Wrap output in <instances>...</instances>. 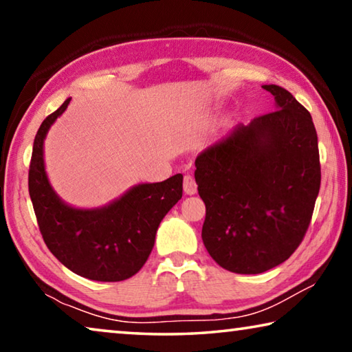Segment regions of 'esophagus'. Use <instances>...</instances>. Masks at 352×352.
Segmentation results:
<instances>
[{"label":"esophagus","instance_id":"obj_1","mask_svg":"<svg viewBox=\"0 0 352 352\" xmlns=\"http://www.w3.org/2000/svg\"><path fill=\"white\" fill-rule=\"evenodd\" d=\"M183 188H184V192H186L188 195H192L197 192V183H195L192 175H184Z\"/></svg>","mask_w":352,"mask_h":352}]
</instances>
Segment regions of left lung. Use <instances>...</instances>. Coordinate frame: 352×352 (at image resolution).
<instances>
[{"label":"left lung","instance_id":"8db88e82","mask_svg":"<svg viewBox=\"0 0 352 352\" xmlns=\"http://www.w3.org/2000/svg\"><path fill=\"white\" fill-rule=\"evenodd\" d=\"M275 111L239 124L195 158L201 239L225 270L256 275L289 259L311 223L321 169L312 116L278 85Z\"/></svg>","mask_w":352,"mask_h":352}]
</instances>
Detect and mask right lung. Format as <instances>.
I'll return each mask as SVG.
<instances>
[{
    "label": "right lung",
    "instance_id": "right-lung-1",
    "mask_svg": "<svg viewBox=\"0 0 352 352\" xmlns=\"http://www.w3.org/2000/svg\"><path fill=\"white\" fill-rule=\"evenodd\" d=\"M69 100L41 122L34 140L29 195L40 233L50 252L76 275L102 283L124 281L146 264L160 222L182 199L183 175L136 184L102 208L80 210L67 205L47 180L43 142Z\"/></svg>",
    "mask_w": 352,
    "mask_h": 352
}]
</instances>
